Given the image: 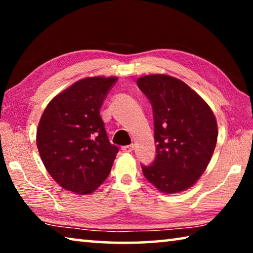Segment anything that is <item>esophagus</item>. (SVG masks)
Returning a JSON list of instances; mask_svg holds the SVG:
<instances>
[{
  "label": "esophagus",
  "instance_id": "34e87169",
  "mask_svg": "<svg viewBox=\"0 0 253 253\" xmlns=\"http://www.w3.org/2000/svg\"><path fill=\"white\" fill-rule=\"evenodd\" d=\"M123 152H126V153H130L132 149H134V144H130V145H126V146H123Z\"/></svg>",
  "mask_w": 253,
  "mask_h": 253
}]
</instances>
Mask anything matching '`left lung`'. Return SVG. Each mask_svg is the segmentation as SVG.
I'll list each match as a JSON object with an SVG mask.
<instances>
[{"label":"left lung","instance_id":"1","mask_svg":"<svg viewBox=\"0 0 253 253\" xmlns=\"http://www.w3.org/2000/svg\"><path fill=\"white\" fill-rule=\"evenodd\" d=\"M137 85L153 108L156 156L142 165L144 176L163 193L191 187L207 169L217 140L211 108L198 93L174 77L144 76Z\"/></svg>","mask_w":253,"mask_h":253}]
</instances>
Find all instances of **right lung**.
I'll use <instances>...</instances> for the list:
<instances>
[{"label":"right lung","mask_w":253,"mask_h":253,"mask_svg":"<svg viewBox=\"0 0 253 253\" xmlns=\"http://www.w3.org/2000/svg\"><path fill=\"white\" fill-rule=\"evenodd\" d=\"M116 77H90L55 96L42 114L37 146L46 170L60 186L91 193L108 177L118 153L110 144L100 108Z\"/></svg>","instance_id":"add662e5"}]
</instances>
